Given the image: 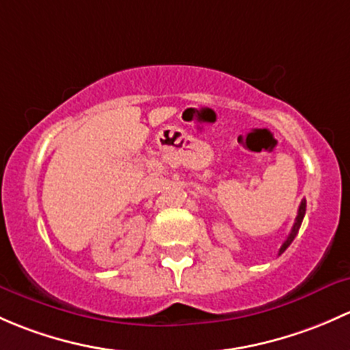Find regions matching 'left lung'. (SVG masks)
I'll use <instances>...</instances> for the list:
<instances>
[{
	"label": "left lung",
	"instance_id": "8db88e82",
	"mask_svg": "<svg viewBox=\"0 0 350 350\" xmlns=\"http://www.w3.org/2000/svg\"><path fill=\"white\" fill-rule=\"evenodd\" d=\"M305 211H307V202H305V199H304V200H301L300 207H298V215H297V219H295V224H293V228H291V232L288 234L286 241H284V243L282 244V247H280L278 254L284 253V250H286V247L290 246L291 243H293L295 236H297L298 229H300V226H301V221H304V217H305Z\"/></svg>",
	"mask_w": 350,
	"mask_h": 350
}]
</instances>
